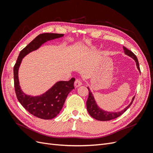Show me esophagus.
Listing matches in <instances>:
<instances>
[{"label":"esophagus","instance_id":"obj_1","mask_svg":"<svg viewBox=\"0 0 153 153\" xmlns=\"http://www.w3.org/2000/svg\"><path fill=\"white\" fill-rule=\"evenodd\" d=\"M74 85H75V86L76 87H80L82 85V81L80 80H76L75 82V84H74Z\"/></svg>","mask_w":153,"mask_h":153}]
</instances>
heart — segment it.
Returning a JSON list of instances; mask_svg holds the SVG:
<instances>
[{
    "label": "heart",
    "mask_w": 153,
    "mask_h": 153,
    "mask_svg": "<svg viewBox=\"0 0 153 153\" xmlns=\"http://www.w3.org/2000/svg\"><path fill=\"white\" fill-rule=\"evenodd\" d=\"M96 48H97V46H94V47H92V50H95V49H96Z\"/></svg>",
    "instance_id": "heart-1"
}]
</instances>
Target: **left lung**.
Returning a JSON list of instances; mask_svg holds the SVG:
<instances>
[{"mask_svg": "<svg viewBox=\"0 0 153 153\" xmlns=\"http://www.w3.org/2000/svg\"><path fill=\"white\" fill-rule=\"evenodd\" d=\"M123 49L124 50L125 53L135 60L138 71L140 72L139 63H138V61L136 55L134 54L131 50H128L125 47H123ZM87 89H88V91H89V97H88V99L86 101V106H87V109L88 112H89V115L92 117H93L94 119L101 121H110V120H112L119 117L120 115H121L124 112H126L127 109L131 106L134 100V98H135V96H134L131 100V102L122 111H120V112H106V111L101 109L99 106L97 105L96 101L94 98V96L92 95L91 91L89 89V88L87 87Z\"/></svg>", "mask_w": 153, "mask_h": 153, "instance_id": "left-lung-1", "label": "left lung"}]
</instances>
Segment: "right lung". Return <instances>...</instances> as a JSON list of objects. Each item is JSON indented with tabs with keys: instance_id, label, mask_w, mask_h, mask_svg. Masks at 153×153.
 I'll use <instances>...</instances> for the list:
<instances>
[{
	"instance_id": "add662e5",
	"label": "right lung",
	"mask_w": 153,
	"mask_h": 153,
	"mask_svg": "<svg viewBox=\"0 0 153 153\" xmlns=\"http://www.w3.org/2000/svg\"><path fill=\"white\" fill-rule=\"evenodd\" d=\"M63 34H41L32 40L20 52L16 64L14 66V84L18 101L24 108L34 116L42 119H52L59 114L68 94L74 87L75 78L69 81H59L52 87L38 96H31L24 94L22 91L18 80V69L22 59L32 51L38 49L47 41L61 38Z\"/></svg>"
}]
</instances>
